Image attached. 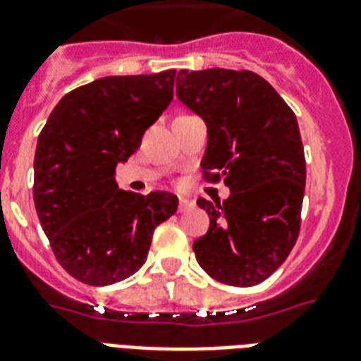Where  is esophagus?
<instances>
[{"label":"esophagus","instance_id":"1","mask_svg":"<svg viewBox=\"0 0 361 361\" xmlns=\"http://www.w3.org/2000/svg\"><path fill=\"white\" fill-rule=\"evenodd\" d=\"M195 206V200H191V198L187 197H180V212H187L189 208H192Z\"/></svg>","mask_w":361,"mask_h":361}]
</instances>
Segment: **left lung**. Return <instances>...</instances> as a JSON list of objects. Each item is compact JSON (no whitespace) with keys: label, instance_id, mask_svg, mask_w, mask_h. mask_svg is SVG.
Returning <instances> with one entry per match:
<instances>
[{"label":"left lung","instance_id":"8db88e82","mask_svg":"<svg viewBox=\"0 0 361 361\" xmlns=\"http://www.w3.org/2000/svg\"><path fill=\"white\" fill-rule=\"evenodd\" d=\"M176 97L208 129L204 174L231 189L223 202L197 200L209 228L192 251L215 281L258 285L285 262L300 232L305 157L296 116L251 71L183 69Z\"/></svg>","mask_w":361,"mask_h":361}]
</instances>
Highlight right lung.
I'll use <instances>...</instances> for the list:
<instances>
[{"label":"right lung","mask_w":361,"mask_h":361,"mask_svg":"<svg viewBox=\"0 0 361 361\" xmlns=\"http://www.w3.org/2000/svg\"><path fill=\"white\" fill-rule=\"evenodd\" d=\"M176 71L104 76L61 97L39 135L33 200L58 262L106 286L146 262L155 226L178 209L172 192L121 191L116 166L174 97Z\"/></svg>","instance_id":"right-lung-1"}]
</instances>
